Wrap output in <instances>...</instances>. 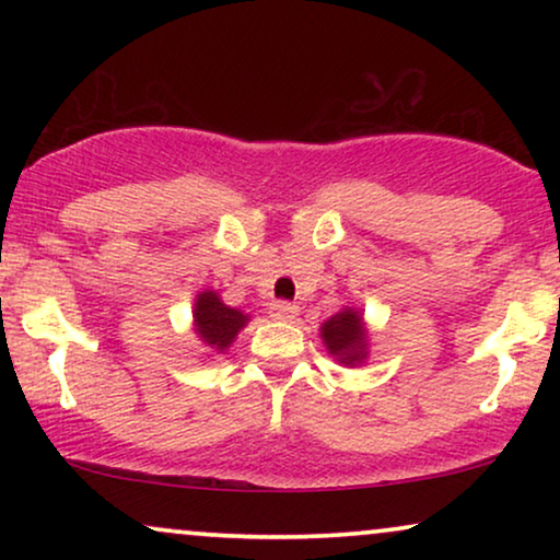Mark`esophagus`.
<instances>
[{
  "mask_svg": "<svg viewBox=\"0 0 560 560\" xmlns=\"http://www.w3.org/2000/svg\"><path fill=\"white\" fill-rule=\"evenodd\" d=\"M270 316L275 320H293L298 316V305L285 303V301H278V303L270 305Z\"/></svg>",
  "mask_w": 560,
  "mask_h": 560,
  "instance_id": "obj_1",
  "label": "esophagus"
}]
</instances>
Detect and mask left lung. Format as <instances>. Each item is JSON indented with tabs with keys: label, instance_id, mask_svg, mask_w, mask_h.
Segmentation results:
<instances>
[{
	"label": "left lung",
	"instance_id": "8db88e82",
	"mask_svg": "<svg viewBox=\"0 0 560 560\" xmlns=\"http://www.w3.org/2000/svg\"><path fill=\"white\" fill-rule=\"evenodd\" d=\"M328 354L339 359L341 364H362L366 359V328L362 313L357 308H343L320 326Z\"/></svg>",
	"mask_w": 560,
	"mask_h": 560
}]
</instances>
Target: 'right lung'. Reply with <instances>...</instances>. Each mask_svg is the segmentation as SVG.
<instances>
[{
  "instance_id": "1",
  "label": "right lung",
  "mask_w": 560,
  "mask_h": 560,
  "mask_svg": "<svg viewBox=\"0 0 560 560\" xmlns=\"http://www.w3.org/2000/svg\"><path fill=\"white\" fill-rule=\"evenodd\" d=\"M247 320H249L247 313L229 308V305L219 298L217 290H203V293L196 295V305H194L196 334L201 336L206 347L217 351V354L232 347L236 334L247 326Z\"/></svg>"
}]
</instances>
